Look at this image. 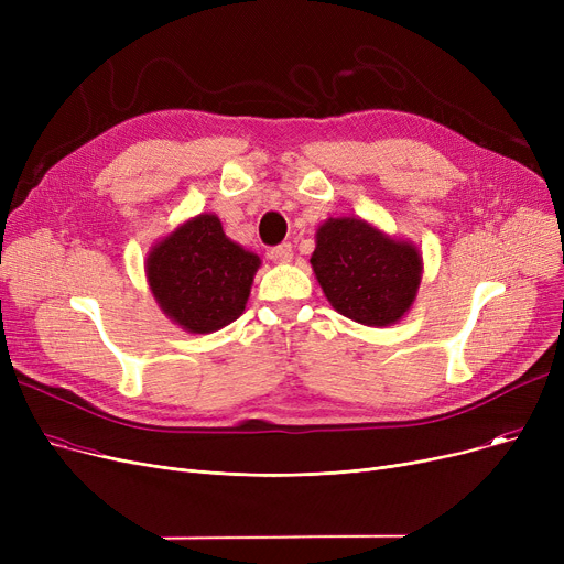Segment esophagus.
<instances>
[{"label":"esophagus","mask_w":564,"mask_h":564,"mask_svg":"<svg viewBox=\"0 0 564 564\" xmlns=\"http://www.w3.org/2000/svg\"><path fill=\"white\" fill-rule=\"evenodd\" d=\"M270 258L279 264H285L292 260V247L290 245H279L274 249H270Z\"/></svg>","instance_id":"1"}]
</instances>
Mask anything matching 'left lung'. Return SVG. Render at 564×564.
Returning <instances> with one entry per match:
<instances>
[{
  "label": "left lung",
  "instance_id": "1",
  "mask_svg": "<svg viewBox=\"0 0 564 564\" xmlns=\"http://www.w3.org/2000/svg\"><path fill=\"white\" fill-rule=\"evenodd\" d=\"M311 264L327 302L366 327L400 322L416 302L423 279L416 245L359 217L322 221Z\"/></svg>",
  "mask_w": 564,
  "mask_h": 564
}]
</instances>
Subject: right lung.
Returning a JSON list of instances; mask_svg holds the SVG:
<instances>
[{
  "label": "right lung",
  "mask_w": 564,
  "mask_h": 564,
  "mask_svg": "<svg viewBox=\"0 0 564 564\" xmlns=\"http://www.w3.org/2000/svg\"><path fill=\"white\" fill-rule=\"evenodd\" d=\"M260 258L232 242L213 213L175 226L145 256V281L162 313L189 334H213L247 308Z\"/></svg>",
  "instance_id": "1"
}]
</instances>
